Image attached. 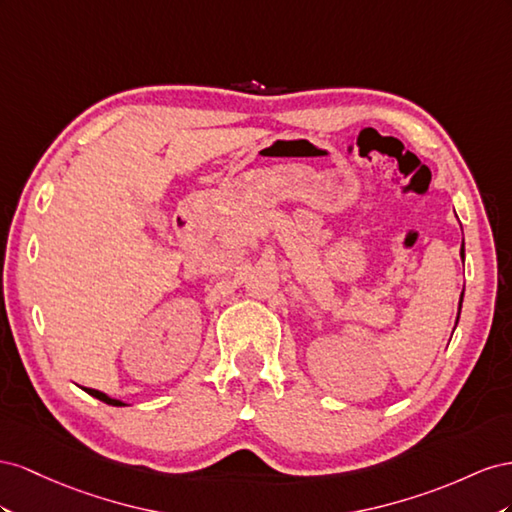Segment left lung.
<instances>
[{
	"label": "left lung",
	"mask_w": 512,
	"mask_h": 512,
	"mask_svg": "<svg viewBox=\"0 0 512 512\" xmlns=\"http://www.w3.org/2000/svg\"><path fill=\"white\" fill-rule=\"evenodd\" d=\"M461 257H463V246H461ZM461 300H463V294H461Z\"/></svg>",
	"instance_id": "1"
}]
</instances>
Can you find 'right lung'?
<instances>
[{"mask_svg":"<svg viewBox=\"0 0 512 512\" xmlns=\"http://www.w3.org/2000/svg\"><path fill=\"white\" fill-rule=\"evenodd\" d=\"M87 392L92 394V397H96V399H100V401H105V403H109V405H124L122 401H118V399H111V397H107L105 392H100V390H94V388H85Z\"/></svg>","mask_w":512,"mask_h":512,"instance_id":"add662e5","label":"right lung"}]
</instances>
